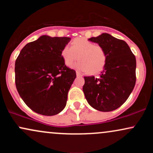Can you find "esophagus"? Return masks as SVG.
Segmentation results:
<instances>
[{"label":"esophagus","instance_id":"obj_1","mask_svg":"<svg viewBox=\"0 0 153 153\" xmlns=\"http://www.w3.org/2000/svg\"><path fill=\"white\" fill-rule=\"evenodd\" d=\"M76 75L77 77H82V75L80 73H78V72H76Z\"/></svg>","mask_w":153,"mask_h":153}]
</instances>
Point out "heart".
Here are the masks:
<instances>
[{
    "mask_svg": "<svg viewBox=\"0 0 153 153\" xmlns=\"http://www.w3.org/2000/svg\"><path fill=\"white\" fill-rule=\"evenodd\" d=\"M61 56L67 66L70 67L78 59L80 60L73 68L80 72L96 73L103 69L106 62L107 54L102 47L85 38L75 39L71 47L65 46L61 51Z\"/></svg>",
    "mask_w": 153,
    "mask_h": 153,
    "instance_id": "heart-1",
    "label": "heart"
}]
</instances>
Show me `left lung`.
<instances>
[{"label":"left lung","mask_w":153,"mask_h":153,"mask_svg":"<svg viewBox=\"0 0 153 153\" xmlns=\"http://www.w3.org/2000/svg\"><path fill=\"white\" fill-rule=\"evenodd\" d=\"M106 51V62L99 77H84L88 103L100 111H111L127 101L136 82V58L122 39L103 33L88 39Z\"/></svg>","instance_id":"obj_1"}]
</instances>
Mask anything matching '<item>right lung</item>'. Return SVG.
Here are the masks:
<instances>
[{"label":"right lung","instance_id":"add662e5","mask_svg":"<svg viewBox=\"0 0 153 153\" xmlns=\"http://www.w3.org/2000/svg\"><path fill=\"white\" fill-rule=\"evenodd\" d=\"M71 39L43 35L23 47L16 60V89L36 113L56 115L66 106L76 73L65 65L61 51Z\"/></svg>","mask_w":153,"mask_h":153}]
</instances>
